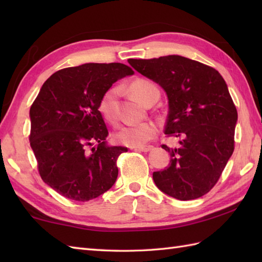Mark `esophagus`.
<instances>
[{"instance_id":"obj_1","label":"esophagus","mask_w":262,"mask_h":262,"mask_svg":"<svg viewBox=\"0 0 262 262\" xmlns=\"http://www.w3.org/2000/svg\"><path fill=\"white\" fill-rule=\"evenodd\" d=\"M136 149V151H140V152H149L151 149H153V146L151 145H147V146H138V147H132Z\"/></svg>"}]
</instances>
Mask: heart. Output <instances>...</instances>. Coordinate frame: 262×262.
Returning <instances> with one entry per match:
<instances>
[{
	"label": "heart",
	"instance_id": "heart-1",
	"mask_svg": "<svg viewBox=\"0 0 262 262\" xmlns=\"http://www.w3.org/2000/svg\"><path fill=\"white\" fill-rule=\"evenodd\" d=\"M155 86L152 82L144 79L134 80L129 85V90L138 101L144 102L147 96L153 90ZM116 97L117 90L116 89H110L101 97L98 104L99 113L101 114L103 118L114 124L117 120L116 113ZM158 134V126L152 121H144L138 122V124H130L121 126L115 134V140L122 145L129 147H138L143 146L148 141Z\"/></svg>",
	"mask_w": 262,
	"mask_h": 262
}]
</instances>
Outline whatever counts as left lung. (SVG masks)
I'll list each match as a JSON object with an SVG mask.
<instances>
[{"label":"left lung","mask_w":262,"mask_h":262,"mask_svg":"<svg viewBox=\"0 0 262 262\" xmlns=\"http://www.w3.org/2000/svg\"><path fill=\"white\" fill-rule=\"evenodd\" d=\"M128 63L163 88L169 99L164 133L179 140L178 147L162 145L171 163L153 172L155 185L179 200L204 196L234 151L237 111L224 79L210 66L179 55Z\"/></svg>","instance_id":"obj_1"}]
</instances>
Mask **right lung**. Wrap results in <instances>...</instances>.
Here are the masks:
<instances>
[{
  "label": "right lung",
  "instance_id": "1",
  "mask_svg": "<svg viewBox=\"0 0 262 262\" xmlns=\"http://www.w3.org/2000/svg\"><path fill=\"white\" fill-rule=\"evenodd\" d=\"M132 74L121 63L59 70L31 104L29 140L39 174L65 198L88 202L114 186L117 160L127 147L107 145L108 129L98 104L116 81Z\"/></svg>",
  "mask_w": 262,
  "mask_h": 262
}]
</instances>
